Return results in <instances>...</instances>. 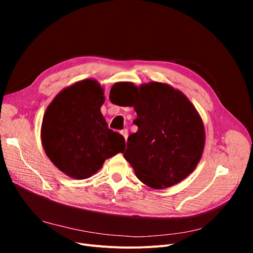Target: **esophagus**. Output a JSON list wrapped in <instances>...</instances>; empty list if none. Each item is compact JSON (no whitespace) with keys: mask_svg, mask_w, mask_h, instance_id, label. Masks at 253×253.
I'll return each mask as SVG.
<instances>
[{"mask_svg":"<svg viewBox=\"0 0 253 253\" xmlns=\"http://www.w3.org/2000/svg\"><path fill=\"white\" fill-rule=\"evenodd\" d=\"M121 134L123 135V137L125 138V140L127 141V137H128V130L127 129H124L121 131Z\"/></svg>","mask_w":253,"mask_h":253,"instance_id":"obj_1","label":"esophagus"}]
</instances>
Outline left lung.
I'll return each mask as SVG.
<instances>
[{"mask_svg":"<svg viewBox=\"0 0 253 253\" xmlns=\"http://www.w3.org/2000/svg\"><path fill=\"white\" fill-rule=\"evenodd\" d=\"M131 92L138 130L129 135L124 158L148 187H172L187 178L201 160L202 118L190 99L169 84L149 82L132 86Z\"/></svg>","mask_w":253,"mask_h":253,"instance_id":"left-lung-1","label":"left lung"}]
</instances>
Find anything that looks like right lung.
Returning <instances> with one entry per match:
<instances>
[{
    "instance_id": "add662e5",
    "label": "right lung",
    "mask_w": 253,
    "mask_h": 253,
    "mask_svg": "<svg viewBox=\"0 0 253 253\" xmlns=\"http://www.w3.org/2000/svg\"><path fill=\"white\" fill-rule=\"evenodd\" d=\"M104 89L94 79L65 87L53 98L43 117V149L65 175L91 177L106 159L125 150V139L108 128L100 108Z\"/></svg>"
}]
</instances>
